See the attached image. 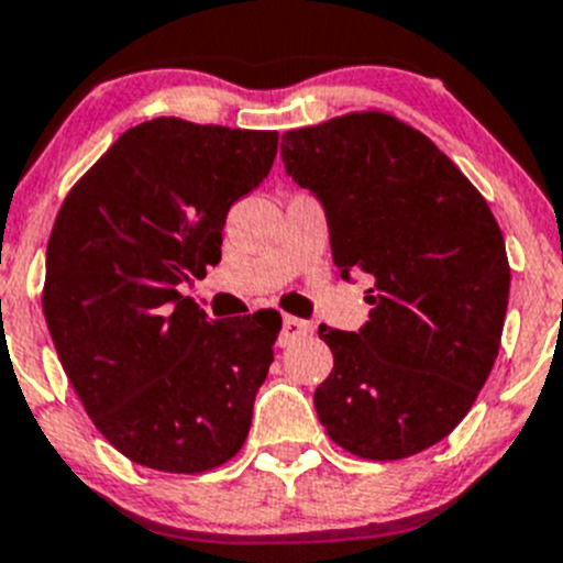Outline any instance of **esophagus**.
I'll return each mask as SVG.
<instances>
[{"instance_id":"esophagus-1","label":"esophagus","mask_w":563,"mask_h":563,"mask_svg":"<svg viewBox=\"0 0 563 563\" xmlns=\"http://www.w3.org/2000/svg\"><path fill=\"white\" fill-rule=\"evenodd\" d=\"M310 332H313V324H310V321L297 319V316H286V319H283L280 343L283 346H288V343L299 341V338H308Z\"/></svg>"}]
</instances>
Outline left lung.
Instances as JSON below:
<instances>
[{
    "mask_svg": "<svg viewBox=\"0 0 563 563\" xmlns=\"http://www.w3.org/2000/svg\"><path fill=\"white\" fill-rule=\"evenodd\" d=\"M283 162L324 206L341 275L374 277L360 332L319 327L335 360L313 393L321 427L360 460L420 454L471 412L498 357L504 233L465 173L387 112L286 131Z\"/></svg>",
    "mask_w": 563,
    "mask_h": 563,
    "instance_id": "8db88e82",
    "label": "left lung"
}]
</instances>
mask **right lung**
<instances>
[{
	"instance_id": "right-lung-1",
	"label": "right lung",
	"mask_w": 563,
	"mask_h": 563,
	"mask_svg": "<svg viewBox=\"0 0 563 563\" xmlns=\"http://www.w3.org/2000/svg\"><path fill=\"white\" fill-rule=\"evenodd\" d=\"M275 156L277 131L156 118L63 200L43 316L85 412L136 465L192 476L247 440L280 313L209 321L178 286L220 264L228 211Z\"/></svg>"
}]
</instances>
